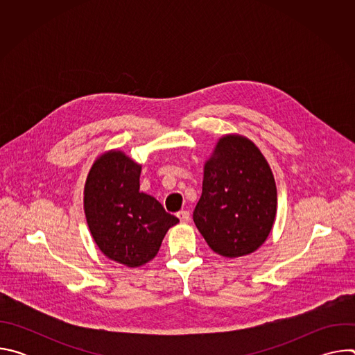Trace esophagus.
<instances>
[{"mask_svg": "<svg viewBox=\"0 0 355 355\" xmlns=\"http://www.w3.org/2000/svg\"><path fill=\"white\" fill-rule=\"evenodd\" d=\"M177 216H178V219H180L182 223H187V222L189 220V212H188V211H180V212L177 214Z\"/></svg>", "mask_w": 355, "mask_h": 355, "instance_id": "esophagus-1", "label": "esophagus"}]
</instances>
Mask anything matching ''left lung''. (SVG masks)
Returning <instances> with one entry per match:
<instances>
[{"instance_id": "obj_1", "label": "left lung", "mask_w": 355, "mask_h": 355, "mask_svg": "<svg viewBox=\"0 0 355 355\" xmlns=\"http://www.w3.org/2000/svg\"><path fill=\"white\" fill-rule=\"evenodd\" d=\"M275 215V180L260 148L240 135L220 137L193 211L208 245L227 259L247 256L267 240Z\"/></svg>"}]
</instances>
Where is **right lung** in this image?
Wrapping results in <instances>:
<instances>
[{
	"instance_id": "add662e5",
	"label": "right lung",
	"mask_w": 355,
	"mask_h": 355,
	"mask_svg": "<svg viewBox=\"0 0 355 355\" xmlns=\"http://www.w3.org/2000/svg\"><path fill=\"white\" fill-rule=\"evenodd\" d=\"M141 166L123 151L99 156L84 187V212L91 236L104 254L126 267L153 260L167 230L180 220L160 202L140 192Z\"/></svg>"
}]
</instances>
